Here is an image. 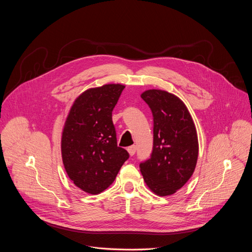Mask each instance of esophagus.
<instances>
[{
    "instance_id": "esophagus-1",
    "label": "esophagus",
    "mask_w": 252,
    "mask_h": 252,
    "mask_svg": "<svg viewBox=\"0 0 252 252\" xmlns=\"http://www.w3.org/2000/svg\"><path fill=\"white\" fill-rule=\"evenodd\" d=\"M135 151H136V148H135V146H131V147L127 148V152H128L129 156H131V157H132V156L135 154Z\"/></svg>"
}]
</instances>
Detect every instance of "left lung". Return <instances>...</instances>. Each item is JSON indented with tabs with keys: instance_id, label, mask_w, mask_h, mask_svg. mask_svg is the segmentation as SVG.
<instances>
[{
	"instance_id": "obj_1",
	"label": "left lung",
	"mask_w": 252,
	"mask_h": 252,
	"mask_svg": "<svg viewBox=\"0 0 252 252\" xmlns=\"http://www.w3.org/2000/svg\"><path fill=\"white\" fill-rule=\"evenodd\" d=\"M154 116V149L150 159L139 164L143 181L159 196L181 189L193 174L198 158V138L185 102L162 90L140 94Z\"/></svg>"
}]
</instances>
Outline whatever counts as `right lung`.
<instances>
[{
    "label": "right lung",
    "instance_id": "right-lung-1",
    "mask_svg": "<svg viewBox=\"0 0 252 252\" xmlns=\"http://www.w3.org/2000/svg\"><path fill=\"white\" fill-rule=\"evenodd\" d=\"M125 89L107 84L82 93L70 106L62 132L66 174L76 187L98 194L115 181L128 153L118 147L112 112Z\"/></svg>",
    "mask_w": 252,
    "mask_h": 252
}]
</instances>
